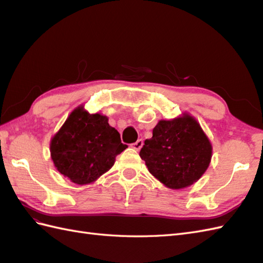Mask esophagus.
I'll return each mask as SVG.
<instances>
[{"label":"esophagus","instance_id":"obj_1","mask_svg":"<svg viewBox=\"0 0 263 263\" xmlns=\"http://www.w3.org/2000/svg\"><path fill=\"white\" fill-rule=\"evenodd\" d=\"M142 145H144V141H142L141 139H138L136 142H134V144L132 145V148H134L135 150L138 151V150H140Z\"/></svg>","mask_w":263,"mask_h":263}]
</instances>
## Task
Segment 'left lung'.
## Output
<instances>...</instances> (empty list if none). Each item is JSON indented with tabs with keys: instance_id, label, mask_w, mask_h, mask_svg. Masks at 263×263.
<instances>
[{
	"instance_id": "1",
	"label": "left lung",
	"mask_w": 263,
	"mask_h": 263,
	"mask_svg": "<svg viewBox=\"0 0 263 263\" xmlns=\"http://www.w3.org/2000/svg\"><path fill=\"white\" fill-rule=\"evenodd\" d=\"M212 154V142L200 123L184 112L176 118L159 121L139 156L148 171L165 187L181 190L202 178Z\"/></svg>"
}]
</instances>
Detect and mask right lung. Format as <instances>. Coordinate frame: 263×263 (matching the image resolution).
<instances>
[{
    "mask_svg": "<svg viewBox=\"0 0 263 263\" xmlns=\"http://www.w3.org/2000/svg\"><path fill=\"white\" fill-rule=\"evenodd\" d=\"M127 148L108 117L79 105L50 139V157L63 177L78 185L97 181Z\"/></svg>",
    "mask_w": 263,
    "mask_h": 263,
    "instance_id": "1",
    "label": "right lung"
}]
</instances>
